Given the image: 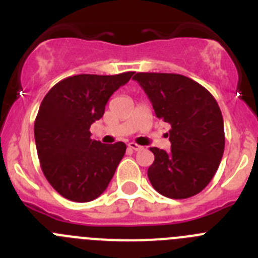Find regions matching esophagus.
<instances>
[{
    "label": "esophagus",
    "mask_w": 258,
    "mask_h": 258,
    "mask_svg": "<svg viewBox=\"0 0 258 258\" xmlns=\"http://www.w3.org/2000/svg\"><path fill=\"white\" fill-rule=\"evenodd\" d=\"M128 148L132 149V150H135V151H139V150H141V149H143V146L137 145L136 143H130Z\"/></svg>",
    "instance_id": "1"
}]
</instances>
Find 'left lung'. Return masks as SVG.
Masks as SVG:
<instances>
[{
	"label": "left lung",
	"mask_w": 258,
	"mask_h": 258,
	"mask_svg": "<svg viewBox=\"0 0 258 258\" xmlns=\"http://www.w3.org/2000/svg\"><path fill=\"white\" fill-rule=\"evenodd\" d=\"M134 80L149 96L156 117L170 124V151L150 148L155 156L148 169L150 183L169 199L200 194L215 175L225 146L215 98L183 75L137 72Z\"/></svg>",
	"instance_id": "left-lung-1"
}]
</instances>
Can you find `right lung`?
Here are the masks:
<instances>
[{
    "label": "right lung",
    "instance_id": "add662e5",
    "mask_svg": "<svg viewBox=\"0 0 258 258\" xmlns=\"http://www.w3.org/2000/svg\"><path fill=\"white\" fill-rule=\"evenodd\" d=\"M132 75H75L57 83L42 100L34 123L38 158L50 186L64 199L91 201L114 175L126 145L91 140L89 128Z\"/></svg>",
    "mask_w": 258,
    "mask_h": 258
}]
</instances>
